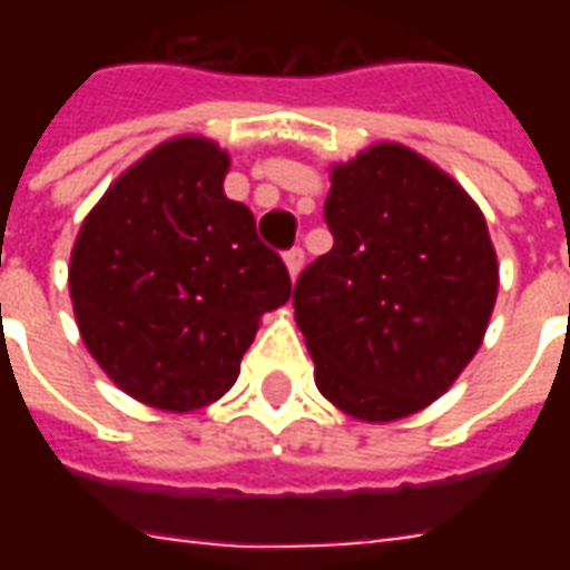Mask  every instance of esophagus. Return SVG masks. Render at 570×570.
<instances>
[{
	"label": "esophagus",
	"mask_w": 570,
	"mask_h": 570,
	"mask_svg": "<svg viewBox=\"0 0 570 570\" xmlns=\"http://www.w3.org/2000/svg\"><path fill=\"white\" fill-rule=\"evenodd\" d=\"M284 265H286V272H289V281H296L298 274H302V268H305V253H302L298 247H293L284 256Z\"/></svg>",
	"instance_id": "obj_1"
}]
</instances>
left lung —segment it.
<instances>
[{
	"label": "left lung",
	"instance_id": "1",
	"mask_svg": "<svg viewBox=\"0 0 570 570\" xmlns=\"http://www.w3.org/2000/svg\"><path fill=\"white\" fill-rule=\"evenodd\" d=\"M323 216L333 249L293 289L317 391L366 424L409 419L485 338L498 298L485 216L442 167L387 140L330 167Z\"/></svg>",
	"mask_w": 570,
	"mask_h": 570
}]
</instances>
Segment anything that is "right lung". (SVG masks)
I'll return each instance as SVG.
<instances>
[{
	"instance_id": "right-lung-1",
	"label": "right lung",
	"mask_w": 570,
	"mask_h": 570,
	"mask_svg": "<svg viewBox=\"0 0 570 570\" xmlns=\"http://www.w3.org/2000/svg\"><path fill=\"white\" fill-rule=\"evenodd\" d=\"M228 167L198 134L158 142L106 188L72 244L81 342L125 394L161 412L216 403L262 314L293 293L253 213L225 198Z\"/></svg>"
}]
</instances>
